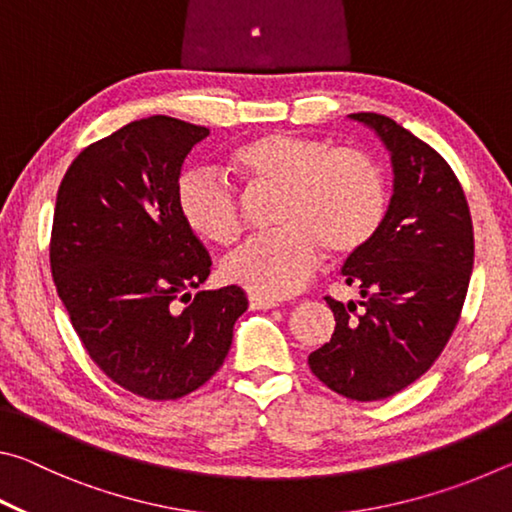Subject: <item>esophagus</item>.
Listing matches in <instances>:
<instances>
[{
  "label": "esophagus",
  "mask_w": 512,
  "mask_h": 512,
  "mask_svg": "<svg viewBox=\"0 0 512 512\" xmlns=\"http://www.w3.org/2000/svg\"><path fill=\"white\" fill-rule=\"evenodd\" d=\"M248 305H250V309H273V307L280 305V302L273 300V298H262V296H255V293H250Z\"/></svg>",
  "instance_id": "esophagus-1"
}]
</instances>
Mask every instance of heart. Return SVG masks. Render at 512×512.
Returning a JSON list of instances; mask_svg holds the SVG:
<instances>
[{
  "label": "heart",
  "mask_w": 512,
  "mask_h": 512,
  "mask_svg": "<svg viewBox=\"0 0 512 512\" xmlns=\"http://www.w3.org/2000/svg\"><path fill=\"white\" fill-rule=\"evenodd\" d=\"M255 185L277 187L273 225L221 262L225 282L262 298H287L305 287L318 262L366 248L386 216L388 194L379 164L357 149H329L316 137L266 133L232 153ZM178 210L196 235L230 244L241 232L237 192L214 171H189L176 192Z\"/></svg>",
  "instance_id": "b5f03b06"
}]
</instances>
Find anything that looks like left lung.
Wrapping results in <instances>:
<instances>
[{
  "label": "left lung",
  "mask_w": 512,
  "mask_h": 512,
  "mask_svg": "<svg viewBox=\"0 0 512 512\" xmlns=\"http://www.w3.org/2000/svg\"><path fill=\"white\" fill-rule=\"evenodd\" d=\"M391 153L393 196L379 232L341 273L361 300L325 298L329 343L309 368L348 400L404 391L440 357L461 318L474 264V230L463 187L443 155L391 117L357 112Z\"/></svg>",
  "instance_id": "obj_1"
}]
</instances>
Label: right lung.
Instances as JSON below:
<instances>
[{"instance_id":"right-lung-1","label":"right lung","mask_w":512,"mask_h":512,"mask_svg":"<svg viewBox=\"0 0 512 512\" xmlns=\"http://www.w3.org/2000/svg\"><path fill=\"white\" fill-rule=\"evenodd\" d=\"M210 128L155 115L83 149L58 187L49 262L90 359L126 391L178 400L223 366L248 309L196 291L212 259L178 210L180 169Z\"/></svg>"}]
</instances>
